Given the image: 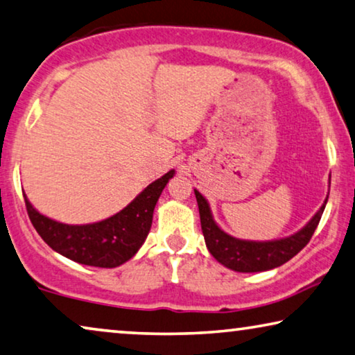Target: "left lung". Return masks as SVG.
Wrapping results in <instances>:
<instances>
[{
	"mask_svg": "<svg viewBox=\"0 0 355 355\" xmlns=\"http://www.w3.org/2000/svg\"><path fill=\"white\" fill-rule=\"evenodd\" d=\"M194 194L198 200L205 245L216 261L237 272L269 271L292 260L311 241L329 200V194H327L324 204L315 211L313 218L292 236L272 241H247L237 239L221 230L214 220L209 200L198 189H194Z\"/></svg>",
	"mask_w": 355,
	"mask_h": 355,
	"instance_id": "obj_1",
	"label": "left lung"
}]
</instances>
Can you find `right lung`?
<instances>
[{
	"label": "right lung",
	"mask_w": 355,
	"mask_h": 355,
	"mask_svg": "<svg viewBox=\"0 0 355 355\" xmlns=\"http://www.w3.org/2000/svg\"><path fill=\"white\" fill-rule=\"evenodd\" d=\"M175 171L148 184L118 214L87 225H67L40 214L24 194L28 216L42 241L68 260L95 268H116L129 261L151 230L153 211Z\"/></svg>",
	"instance_id": "1"
}]
</instances>
